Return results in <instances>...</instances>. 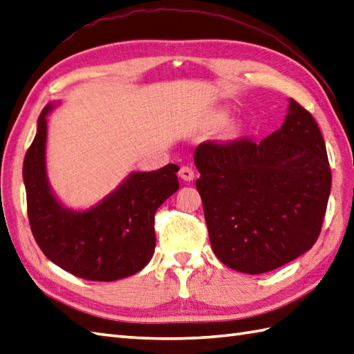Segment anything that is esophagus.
Segmentation results:
<instances>
[{
	"label": "esophagus",
	"instance_id": "obj_1",
	"mask_svg": "<svg viewBox=\"0 0 354 354\" xmlns=\"http://www.w3.org/2000/svg\"><path fill=\"white\" fill-rule=\"evenodd\" d=\"M179 178L184 179V181H193L194 179V170L189 165H183L181 169H179Z\"/></svg>",
	"mask_w": 354,
	"mask_h": 354
}]
</instances>
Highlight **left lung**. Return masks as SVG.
Wrapping results in <instances>:
<instances>
[{
  "instance_id": "left-lung-1",
  "label": "left lung",
  "mask_w": 354,
  "mask_h": 354,
  "mask_svg": "<svg viewBox=\"0 0 354 354\" xmlns=\"http://www.w3.org/2000/svg\"><path fill=\"white\" fill-rule=\"evenodd\" d=\"M194 164L209 243L223 265L263 274L318 240L332 171L319 127L298 102L289 100L272 135L201 142Z\"/></svg>"
}]
</instances>
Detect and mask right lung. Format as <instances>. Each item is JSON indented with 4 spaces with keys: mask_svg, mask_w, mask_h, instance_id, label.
<instances>
[{
    "mask_svg": "<svg viewBox=\"0 0 354 354\" xmlns=\"http://www.w3.org/2000/svg\"><path fill=\"white\" fill-rule=\"evenodd\" d=\"M37 120L22 178L27 214L37 246L59 268L91 281H115L137 274L155 251V213L179 189L176 164L155 171H135L86 212H71L53 196L45 173L47 117Z\"/></svg>",
    "mask_w": 354,
    "mask_h": 354,
    "instance_id": "right-lung-1",
    "label": "right lung"
}]
</instances>
